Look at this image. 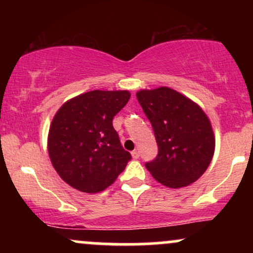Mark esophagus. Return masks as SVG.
I'll return each instance as SVG.
<instances>
[{
  "label": "esophagus",
  "mask_w": 253,
  "mask_h": 253,
  "mask_svg": "<svg viewBox=\"0 0 253 253\" xmlns=\"http://www.w3.org/2000/svg\"><path fill=\"white\" fill-rule=\"evenodd\" d=\"M132 157H133V159H138L139 158V152L136 150H134V151H132Z\"/></svg>",
  "instance_id": "1"
}]
</instances>
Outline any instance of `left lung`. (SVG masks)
I'll use <instances>...</instances> for the list:
<instances>
[{
	"label": "left lung",
	"instance_id": "obj_1",
	"mask_svg": "<svg viewBox=\"0 0 253 253\" xmlns=\"http://www.w3.org/2000/svg\"><path fill=\"white\" fill-rule=\"evenodd\" d=\"M136 98L158 145V155L145 164L153 178L176 189L199 179L215 149L211 121L201 107L168 86L140 90Z\"/></svg>",
	"mask_w": 253,
	"mask_h": 253
}]
</instances>
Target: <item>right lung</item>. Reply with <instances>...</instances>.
Segmentation results:
<instances>
[{
  "label": "right lung",
  "instance_id": "right-lung-1",
  "mask_svg": "<svg viewBox=\"0 0 253 253\" xmlns=\"http://www.w3.org/2000/svg\"><path fill=\"white\" fill-rule=\"evenodd\" d=\"M130 97L127 90H92L66 101L52 120L47 149L64 182L83 193H100L130 161L113 119Z\"/></svg>",
  "mask_w": 253,
  "mask_h": 253
}]
</instances>
